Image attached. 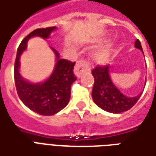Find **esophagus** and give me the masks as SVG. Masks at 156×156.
<instances>
[{"label": "esophagus", "mask_w": 156, "mask_h": 156, "mask_svg": "<svg viewBox=\"0 0 156 156\" xmlns=\"http://www.w3.org/2000/svg\"><path fill=\"white\" fill-rule=\"evenodd\" d=\"M89 71H90V67H89V64L86 62V61L82 59L77 62L74 67V73L78 78H80V77H81V75L83 74V73H84V72H89Z\"/></svg>", "instance_id": "esophagus-1"}]
</instances>
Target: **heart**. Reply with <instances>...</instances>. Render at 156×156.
<instances>
[{"label":"heart","instance_id":"obj_1","mask_svg":"<svg viewBox=\"0 0 156 156\" xmlns=\"http://www.w3.org/2000/svg\"><path fill=\"white\" fill-rule=\"evenodd\" d=\"M110 52H111L110 49H103L101 51H99L94 55V59L97 62H105L109 57Z\"/></svg>","mask_w":156,"mask_h":156}]
</instances>
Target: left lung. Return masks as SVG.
<instances>
[{"instance_id": "1", "label": "left lung", "mask_w": 156, "mask_h": 156, "mask_svg": "<svg viewBox=\"0 0 156 156\" xmlns=\"http://www.w3.org/2000/svg\"><path fill=\"white\" fill-rule=\"evenodd\" d=\"M135 47L143 51L140 41H135ZM109 65L97 66L92 70L94 78L92 98L94 103L105 112L121 113L128 111L134 105L142 93L134 97H127L114 85L109 74Z\"/></svg>"}]
</instances>
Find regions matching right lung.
Wrapping results in <instances>:
<instances>
[{
    "label": "right lung",
    "instance_id": "obj_1",
    "mask_svg": "<svg viewBox=\"0 0 156 156\" xmlns=\"http://www.w3.org/2000/svg\"><path fill=\"white\" fill-rule=\"evenodd\" d=\"M55 29V27L37 29L28 34L18 46L14 65L15 85L20 100L28 108L42 116L54 115L68 104L71 85L77 79L73 73L75 62L60 59L59 53L51 48L56 57L55 68L51 75L44 82L32 83L23 79L19 73L20 56L26 50L27 42L30 38L40 36L47 39Z\"/></svg>",
    "mask_w": 156,
    "mask_h": 156
}]
</instances>
